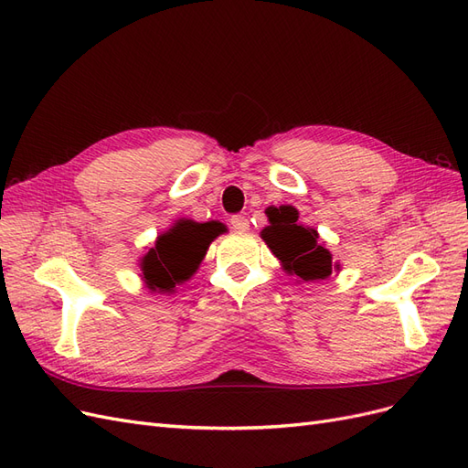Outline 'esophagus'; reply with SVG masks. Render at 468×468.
<instances>
[{
  "label": "esophagus",
  "mask_w": 468,
  "mask_h": 468,
  "mask_svg": "<svg viewBox=\"0 0 468 468\" xmlns=\"http://www.w3.org/2000/svg\"><path fill=\"white\" fill-rule=\"evenodd\" d=\"M230 226H232L234 230H238V232H246V230H250V220L246 217H242V215H234L230 218Z\"/></svg>",
  "instance_id": "1"
}]
</instances>
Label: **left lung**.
I'll use <instances>...</instances> for the list:
<instances>
[{
    "mask_svg": "<svg viewBox=\"0 0 468 468\" xmlns=\"http://www.w3.org/2000/svg\"><path fill=\"white\" fill-rule=\"evenodd\" d=\"M269 226L261 230L265 244L291 275L303 281H318L332 275V256L320 244L314 229L299 224V212L292 207H269Z\"/></svg>",
    "mask_w": 468,
    "mask_h": 468,
    "instance_id": "1",
    "label": "left lung"
}]
</instances>
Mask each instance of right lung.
I'll return each mask as SVG.
<instances>
[{
    "mask_svg": "<svg viewBox=\"0 0 468 468\" xmlns=\"http://www.w3.org/2000/svg\"><path fill=\"white\" fill-rule=\"evenodd\" d=\"M222 232L224 226L217 220H179L143 258V275L148 289L172 292L177 282L187 281L203 261L208 244Z\"/></svg>",
    "mask_w": 468,
    "mask_h": 468,
    "instance_id": "obj_1",
    "label": "right lung"
}]
</instances>
